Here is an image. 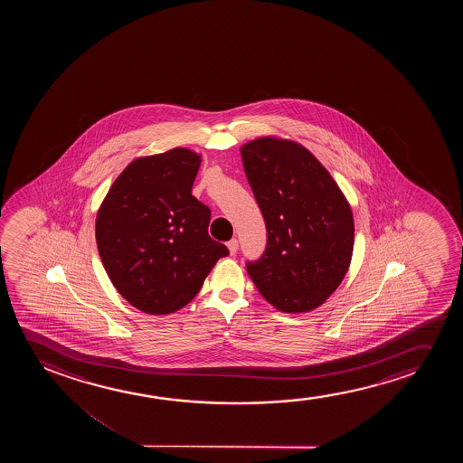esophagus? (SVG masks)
<instances>
[{"instance_id":"obj_1","label":"esophagus","mask_w":463,"mask_h":463,"mask_svg":"<svg viewBox=\"0 0 463 463\" xmlns=\"http://www.w3.org/2000/svg\"><path fill=\"white\" fill-rule=\"evenodd\" d=\"M237 248H239V241H237V239H232V241H228L229 253H237Z\"/></svg>"}]
</instances>
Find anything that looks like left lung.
Instances as JSON below:
<instances>
[{"instance_id":"1","label":"left lung","mask_w":463,"mask_h":463,"mask_svg":"<svg viewBox=\"0 0 463 463\" xmlns=\"http://www.w3.org/2000/svg\"><path fill=\"white\" fill-rule=\"evenodd\" d=\"M241 155L267 229L266 251L248 262V275L277 310H315L351 264L348 199L317 156L294 140L264 136L241 146Z\"/></svg>"}]
</instances>
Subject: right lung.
<instances>
[{"label": "right lung", "instance_id": "1", "mask_svg": "<svg viewBox=\"0 0 463 463\" xmlns=\"http://www.w3.org/2000/svg\"><path fill=\"white\" fill-rule=\"evenodd\" d=\"M201 155L140 156L117 177L96 215V245L121 298L148 315L184 308L229 250L209 235L210 209L191 194Z\"/></svg>", "mask_w": 463, "mask_h": 463}]
</instances>
